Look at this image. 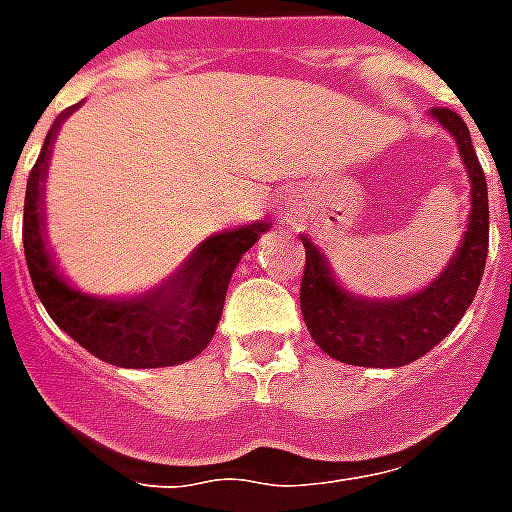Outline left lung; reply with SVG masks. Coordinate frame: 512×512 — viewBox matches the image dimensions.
<instances>
[{
    "mask_svg": "<svg viewBox=\"0 0 512 512\" xmlns=\"http://www.w3.org/2000/svg\"><path fill=\"white\" fill-rule=\"evenodd\" d=\"M430 115L455 136L472 180L469 233L450 268L436 282H430L417 296L400 301L354 299L334 282L318 246H312L310 238H301L307 252L299 293L301 315L323 354L345 365L400 367L425 356L455 329L480 288L488 257L485 172L463 117L444 106H436Z\"/></svg>",
    "mask_w": 512,
    "mask_h": 512,
    "instance_id": "1",
    "label": "left lung"
}]
</instances>
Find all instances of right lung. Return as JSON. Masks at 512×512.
<instances>
[{"mask_svg":"<svg viewBox=\"0 0 512 512\" xmlns=\"http://www.w3.org/2000/svg\"><path fill=\"white\" fill-rule=\"evenodd\" d=\"M65 115H71V109L62 112ZM62 117L54 120L46 134L24 197V257L38 299L62 332L109 365L169 367L189 362L211 343L235 266L260 233H266L268 224L255 222L211 235L175 277L139 299L104 301L82 296L65 285L43 246V178L51 139Z\"/></svg>","mask_w":512,"mask_h":512,"instance_id":"obj_1","label":"right lung"}]
</instances>
